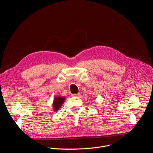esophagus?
<instances>
[{
    "label": "esophagus",
    "instance_id": "esophagus-1",
    "mask_svg": "<svg viewBox=\"0 0 153 153\" xmlns=\"http://www.w3.org/2000/svg\"><path fill=\"white\" fill-rule=\"evenodd\" d=\"M71 96L73 97H79V94H72Z\"/></svg>",
    "mask_w": 153,
    "mask_h": 153
}]
</instances>
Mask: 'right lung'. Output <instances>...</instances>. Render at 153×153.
I'll use <instances>...</instances> for the list:
<instances>
[{"label":"right lung","instance_id":"1","mask_svg":"<svg viewBox=\"0 0 153 153\" xmlns=\"http://www.w3.org/2000/svg\"><path fill=\"white\" fill-rule=\"evenodd\" d=\"M65 101V97H56L54 99L53 101V108L55 111H56L59 108V107L62 106L63 103Z\"/></svg>","mask_w":153,"mask_h":153}]
</instances>
